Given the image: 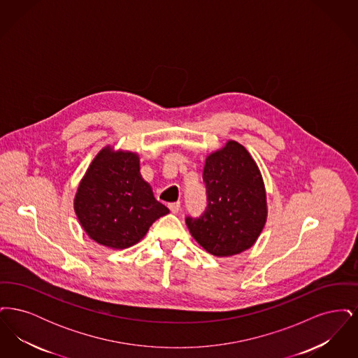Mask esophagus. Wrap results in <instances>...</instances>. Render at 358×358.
Here are the masks:
<instances>
[{"label":"esophagus","instance_id":"obj_1","mask_svg":"<svg viewBox=\"0 0 358 358\" xmlns=\"http://www.w3.org/2000/svg\"><path fill=\"white\" fill-rule=\"evenodd\" d=\"M168 206H169L171 213H177V212L180 210V206H181V204L177 201V203H171Z\"/></svg>","mask_w":358,"mask_h":358}]
</instances>
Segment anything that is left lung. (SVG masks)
Returning a JSON list of instances; mask_svg holds the SVG:
<instances>
[{
    "instance_id": "1",
    "label": "left lung",
    "mask_w": 358,
    "mask_h": 358,
    "mask_svg": "<svg viewBox=\"0 0 358 358\" xmlns=\"http://www.w3.org/2000/svg\"><path fill=\"white\" fill-rule=\"evenodd\" d=\"M208 206L199 219L187 217L190 235L217 257L247 251L260 236L268 215L260 169L250 152L229 139L205 159Z\"/></svg>"
}]
</instances>
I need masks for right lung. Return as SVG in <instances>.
<instances>
[{
    "label": "right lung",
    "instance_id": "add662e5",
    "mask_svg": "<svg viewBox=\"0 0 358 358\" xmlns=\"http://www.w3.org/2000/svg\"><path fill=\"white\" fill-rule=\"evenodd\" d=\"M139 155L104 146L87 168L73 209L88 238L113 250L139 243L169 209L141 176Z\"/></svg>",
    "mask_w": 358,
    "mask_h": 358
}]
</instances>
